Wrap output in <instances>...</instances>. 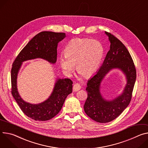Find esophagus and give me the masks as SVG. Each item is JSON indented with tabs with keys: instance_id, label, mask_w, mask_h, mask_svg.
Wrapping results in <instances>:
<instances>
[{
	"instance_id": "34e87169",
	"label": "esophagus",
	"mask_w": 148,
	"mask_h": 148,
	"mask_svg": "<svg viewBox=\"0 0 148 148\" xmlns=\"http://www.w3.org/2000/svg\"><path fill=\"white\" fill-rule=\"evenodd\" d=\"M81 89V86L78 83H75L73 86V91H78Z\"/></svg>"
}]
</instances>
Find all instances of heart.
Instances as JSON below:
<instances>
[{
	"label": "heart",
	"instance_id": "heart-1",
	"mask_svg": "<svg viewBox=\"0 0 148 148\" xmlns=\"http://www.w3.org/2000/svg\"><path fill=\"white\" fill-rule=\"evenodd\" d=\"M65 56L60 57L62 69L70 75L76 66L77 71L88 78L99 69L104 56L102 44L97 39L74 38L68 42L64 49Z\"/></svg>",
	"mask_w": 148,
	"mask_h": 148
}]
</instances>
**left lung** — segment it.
<instances>
[{
    "mask_svg": "<svg viewBox=\"0 0 148 148\" xmlns=\"http://www.w3.org/2000/svg\"><path fill=\"white\" fill-rule=\"evenodd\" d=\"M110 43L104 62L98 71L87 82L88 97L84 106L85 113L97 122L107 123L117 118L128 106L136 82V71L129 52L120 40L107 32ZM114 69L125 75L127 84L120 95L111 100L104 99L101 93V84L105 76Z\"/></svg>",
    "mask_w": 148,
    "mask_h": 148,
    "instance_id": "8db88e82",
    "label": "left lung"
}]
</instances>
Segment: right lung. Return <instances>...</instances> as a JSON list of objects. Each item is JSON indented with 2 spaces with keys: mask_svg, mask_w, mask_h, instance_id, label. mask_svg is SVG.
<instances>
[{
  "mask_svg": "<svg viewBox=\"0 0 148 148\" xmlns=\"http://www.w3.org/2000/svg\"><path fill=\"white\" fill-rule=\"evenodd\" d=\"M66 36L65 33L44 31L35 35L20 52L11 70L12 94L21 109L28 117L36 121H46L61 110L65 99L72 92L73 82L69 78H57L49 97L42 103L31 104L24 101L18 90L17 78L22 63L41 58L52 64L57 62L58 44Z\"/></svg>",
  "mask_w": 148,
  "mask_h": 148,
  "instance_id": "1",
  "label": "right lung"
}]
</instances>
